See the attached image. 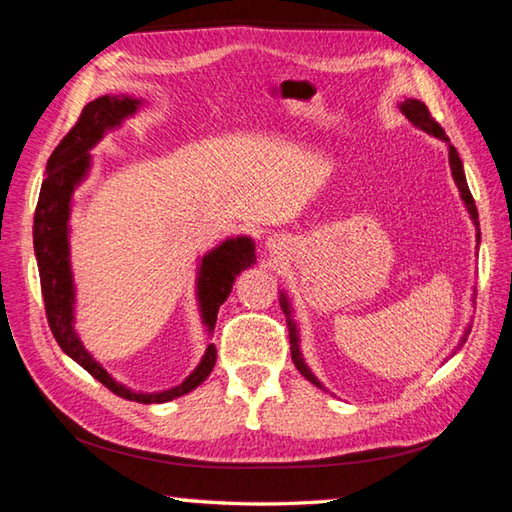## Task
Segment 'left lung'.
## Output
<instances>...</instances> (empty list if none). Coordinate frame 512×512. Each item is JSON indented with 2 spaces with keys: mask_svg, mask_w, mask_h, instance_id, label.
<instances>
[{
  "mask_svg": "<svg viewBox=\"0 0 512 512\" xmlns=\"http://www.w3.org/2000/svg\"><path fill=\"white\" fill-rule=\"evenodd\" d=\"M398 109L403 111V116H405L407 120H410V123H412L414 127L423 129V132H427V134L434 136V138H439V141H443L445 145H448V159H450L452 179H454V183H457L459 194H461V201L466 203V210H468V215H470V219H472V224L477 226V246H479V241H481V232H479V212H477L475 199H472L470 188H468L466 172H463V163H461V159H459L457 150H454V147H452L450 138L445 136V132H443V129H441V125L436 123V120L430 116V111H427V107L423 105L421 100H416V98H405V100L401 102V105H398ZM472 304H475V295H472ZM280 306H282V311H284V315H286L288 342H291V358H293V362H295L297 371H300V374H302L306 380H311V383H313L315 387L324 389V385L320 383L318 378L313 376V371H311V369H309V365H306V362H304L302 349H300V329H297V322L293 320V309H291V302H288V295H286L284 291L280 293ZM468 333H470V324H468V327H466V331H463V336H461L459 347L463 345V342H466ZM459 347H457V349H459ZM457 349H454V353H457Z\"/></svg>",
  "mask_w": 512,
  "mask_h": 512,
  "instance_id": "8db88e82",
  "label": "left lung"
}]
</instances>
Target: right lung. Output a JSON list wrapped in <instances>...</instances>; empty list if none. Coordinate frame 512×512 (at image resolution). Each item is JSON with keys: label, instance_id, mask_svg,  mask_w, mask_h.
I'll return each instance as SVG.
<instances>
[{"label": "right lung", "instance_id": "right-lung-1", "mask_svg": "<svg viewBox=\"0 0 512 512\" xmlns=\"http://www.w3.org/2000/svg\"><path fill=\"white\" fill-rule=\"evenodd\" d=\"M141 107V98L118 94L100 96L82 109L78 123L62 138L46 163V179L42 181L33 219V248L37 271H40L46 320H49L53 338L58 340L60 349L120 398L150 405L174 401V398L197 389L215 367V345L206 347L199 365L176 387L161 389V392H134L132 387L118 383L82 345L76 331V284H73L69 246L73 192L89 176L91 159H94L89 152L107 132L118 129L125 123V118H132ZM255 259V241L246 235L224 239L199 259L197 302L201 322L210 336L215 331L219 306L228 300L237 275L253 266Z\"/></svg>", "mask_w": 512, "mask_h": 512}]
</instances>
